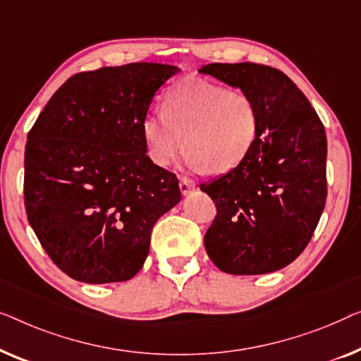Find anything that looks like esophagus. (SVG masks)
<instances>
[{"label": "esophagus", "mask_w": 361, "mask_h": 361, "mask_svg": "<svg viewBox=\"0 0 361 361\" xmlns=\"http://www.w3.org/2000/svg\"><path fill=\"white\" fill-rule=\"evenodd\" d=\"M195 188H196V183L192 181L191 178H188V176H181L180 178V190H181V192L183 195H190V192H192L195 191Z\"/></svg>", "instance_id": "34e87169"}]
</instances>
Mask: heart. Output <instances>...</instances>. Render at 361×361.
<instances>
[{"mask_svg":"<svg viewBox=\"0 0 361 361\" xmlns=\"http://www.w3.org/2000/svg\"><path fill=\"white\" fill-rule=\"evenodd\" d=\"M164 114L142 123L147 154L166 166L185 147V165L195 171L227 173L250 154L260 135V113L250 94L206 80H186L169 90Z\"/></svg>","mask_w":361,"mask_h":361,"instance_id":"heart-1","label":"heart"}]
</instances>
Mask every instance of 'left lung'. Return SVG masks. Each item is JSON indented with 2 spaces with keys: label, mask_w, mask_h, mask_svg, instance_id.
I'll return each mask as SVG.
<instances>
[{
  "label": "left lung",
  "mask_w": 361,
  "mask_h": 361,
  "mask_svg": "<svg viewBox=\"0 0 361 361\" xmlns=\"http://www.w3.org/2000/svg\"><path fill=\"white\" fill-rule=\"evenodd\" d=\"M197 72L245 91L260 113V135L247 159L201 185L217 209L204 235L207 255L229 275L281 270L306 248L326 206V130L280 70L243 62Z\"/></svg>",
  "instance_id": "1"
}]
</instances>
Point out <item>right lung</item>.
Masks as SVG:
<instances>
[{
    "instance_id": "add662e5",
    "label": "right lung",
    "mask_w": 361,
    "mask_h": 361,
    "mask_svg": "<svg viewBox=\"0 0 361 361\" xmlns=\"http://www.w3.org/2000/svg\"><path fill=\"white\" fill-rule=\"evenodd\" d=\"M178 67L129 63L73 75L27 135L24 204L40 245L90 284L134 278L155 222L181 200L178 178L147 157L142 134L157 91Z\"/></svg>"
}]
</instances>
